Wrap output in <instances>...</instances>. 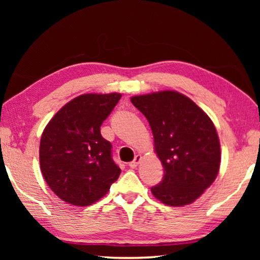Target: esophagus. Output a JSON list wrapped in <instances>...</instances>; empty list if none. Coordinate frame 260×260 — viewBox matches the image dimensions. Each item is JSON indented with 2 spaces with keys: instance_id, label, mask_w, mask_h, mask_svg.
I'll list each match as a JSON object with an SVG mask.
<instances>
[{
  "instance_id": "1",
  "label": "esophagus",
  "mask_w": 260,
  "mask_h": 260,
  "mask_svg": "<svg viewBox=\"0 0 260 260\" xmlns=\"http://www.w3.org/2000/svg\"><path fill=\"white\" fill-rule=\"evenodd\" d=\"M141 159H142V156H141V155H136V156H135L134 161H131V162L129 163L130 168H136V167L141 163Z\"/></svg>"
}]
</instances>
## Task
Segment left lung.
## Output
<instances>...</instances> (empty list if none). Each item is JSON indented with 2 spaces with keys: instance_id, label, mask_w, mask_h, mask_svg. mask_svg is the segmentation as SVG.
Returning <instances> with one entry per match:
<instances>
[{
  "instance_id": "obj_1",
  "label": "left lung",
  "mask_w": 260,
  "mask_h": 260,
  "mask_svg": "<svg viewBox=\"0 0 260 260\" xmlns=\"http://www.w3.org/2000/svg\"><path fill=\"white\" fill-rule=\"evenodd\" d=\"M131 103L150 124L163 180L151 193L174 207L189 205L211 186L220 167V142L209 117L175 91L136 95Z\"/></svg>"
}]
</instances>
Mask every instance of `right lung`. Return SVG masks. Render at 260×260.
<instances>
[{
  "label": "right lung",
  "instance_id": "obj_1",
  "mask_svg": "<svg viewBox=\"0 0 260 260\" xmlns=\"http://www.w3.org/2000/svg\"><path fill=\"white\" fill-rule=\"evenodd\" d=\"M122 97L81 94L62 106L45 127L40 167L49 188L74 206L94 204L117 181L120 168L101 126Z\"/></svg>",
  "mask_w": 260,
  "mask_h": 260
}]
</instances>
